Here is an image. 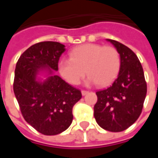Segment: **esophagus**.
I'll return each mask as SVG.
<instances>
[{
    "label": "esophagus",
    "mask_w": 158,
    "mask_h": 158,
    "mask_svg": "<svg viewBox=\"0 0 158 158\" xmlns=\"http://www.w3.org/2000/svg\"><path fill=\"white\" fill-rule=\"evenodd\" d=\"M89 91H87V90H82V96H85L86 94H88Z\"/></svg>",
    "instance_id": "esophagus-1"
}]
</instances>
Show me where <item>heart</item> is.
<instances>
[{"mask_svg":"<svg viewBox=\"0 0 158 158\" xmlns=\"http://www.w3.org/2000/svg\"><path fill=\"white\" fill-rule=\"evenodd\" d=\"M70 59L58 61V71L66 82L79 84L82 77L89 75L87 84L104 87L117 77L120 68V56L116 48L99 44H84L72 49Z\"/></svg>","mask_w":158,"mask_h":158,"instance_id":"obj_1","label":"heart"}]
</instances>
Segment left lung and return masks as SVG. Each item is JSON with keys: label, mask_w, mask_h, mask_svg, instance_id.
I'll return each instance as SVG.
<instances>
[{"label": "left lung", "mask_w": 158, "mask_h": 158, "mask_svg": "<svg viewBox=\"0 0 158 158\" xmlns=\"http://www.w3.org/2000/svg\"><path fill=\"white\" fill-rule=\"evenodd\" d=\"M120 56L117 79L109 88L97 91L94 117L102 128L121 132L139 118L147 93V83L143 67L136 54L116 40H107Z\"/></svg>", "instance_id": "1"}]
</instances>
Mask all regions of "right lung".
I'll return each mask as SVG.
<instances>
[{"mask_svg": "<svg viewBox=\"0 0 158 158\" xmlns=\"http://www.w3.org/2000/svg\"><path fill=\"white\" fill-rule=\"evenodd\" d=\"M65 46L54 41L37 43L22 54L15 69L14 93L24 119L46 135H55L69 128L72 109L82 93L53 71L65 52ZM40 73H47L43 80Z\"/></svg>", "mask_w": 158, "mask_h": 158, "instance_id": "obj_1", "label": "right lung"}]
</instances>
